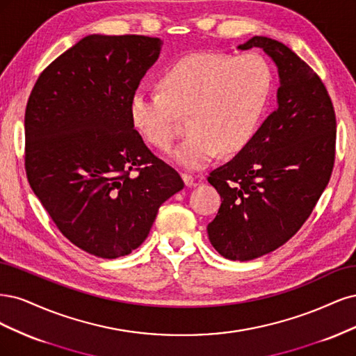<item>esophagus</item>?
Here are the masks:
<instances>
[{
	"label": "esophagus",
	"mask_w": 356,
	"mask_h": 356,
	"mask_svg": "<svg viewBox=\"0 0 356 356\" xmlns=\"http://www.w3.org/2000/svg\"><path fill=\"white\" fill-rule=\"evenodd\" d=\"M181 179H183V181H185V185H186L188 188H192V186H193V181H195L193 176L186 175V173H183V175H181Z\"/></svg>",
	"instance_id": "obj_1"
}]
</instances>
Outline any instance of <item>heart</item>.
Masks as SVG:
<instances>
[{
    "mask_svg": "<svg viewBox=\"0 0 356 356\" xmlns=\"http://www.w3.org/2000/svg\"><path fill=\"white\" fill-rule=\"evenodd\" d=\"M164 91L137 90L130 115L147 142L168 147L189 115L191 134L168 154L175 164L201 170L244 149L257 133L273 90L269 62L257 53L236 57L197 51L180 57L161 78Z\"/></svg>",
    "mask_w": 356,
    "mask_h": 356,
    "instance_id": "obj_1",
    "label": "heart"
}]
</instances>
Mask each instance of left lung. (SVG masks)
Instances as JSON below:
<instances>
[{
  "mask_svg": "<svg viewBox=\"0 0 356 356\" xmlns=\"http://www.w3.org/2000/svg\"><path fill=\"white\" fill-rule=\"evenodd\" d=\"M278 70L277 109L209 183L222 205L207 232L229 260H253L285 244L311 216L334 165L336 115L319 76L282 42L253 37Z\"/></svg>",
  "mask_w": 356,
  "mask_h": 356,
  "instance_id": "1",
  "label": "left lung"
}]
</instances>
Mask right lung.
<instances>
[{"label": "right lung", "instance_id": "obj_1", "mask_svg": "<svg viewBox=\"0 0 356 356\" xmlns=\"http://www.w3.org/2000/svg\"><path fill=\"white\" fill-rule=\"evenodd\" d=\"M161 47L159 38L93 33L45 67L26 105L29 185L59 231L102 259L139 247L161 204L185 186L130 115Z\"/></svg>", "mask_w": 356, "mask_h": 356}]
</instances>
